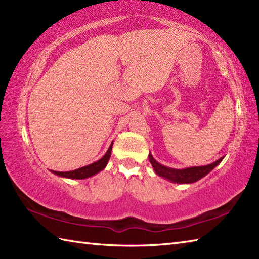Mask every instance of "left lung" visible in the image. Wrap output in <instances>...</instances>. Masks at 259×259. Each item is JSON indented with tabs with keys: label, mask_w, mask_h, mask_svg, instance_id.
<instances>
[{
	"label": "left lung",
	"mask_w": 259,
	"mask_h": 259,
	"mask_svg": "<svg viewBox=\"0 0 259 259\" xmlns=\"http://www.w3.org/2000/svg\"><path fill=\"white\" fill-rule=\"evenodd\" d=\"M223 159L224 157L218 159L217 161H214L210 164H207V166L190 167V168H185V169H174V168L162 166V164L157 162L155 160V158L152 157L151 153H149V161L152 164L155 172L158 176H160V177L177 184L196 183V181L201 179L202 177H205L206 175L210 172L214 167L218 166V164L222 162Z\"/></svg>",
	"instance_id": "1"
}]
</instances>
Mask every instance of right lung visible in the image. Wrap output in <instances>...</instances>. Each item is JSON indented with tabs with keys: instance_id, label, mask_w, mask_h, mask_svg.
Segmentation results:
<instances>
[{
	"instance_id": "add662e5",
	"label": "right lung",
	"mask_w": 259,
	"mask_h": 259,
	"mask_svg": "<svg viewBox=\"0 0 259 259\" xmlns=\"http://www.w3.org/2000/svg\"><path fill=\"white\" fill-rule=\"evenodd\" d=\"M113 144V142H112ZM112 144L110 145L108 151L106 152L100 160H98L96 162H93L91 164H88V166H84L79 169L72 170V171H53L52 172L57 176H60V177L63 178H70V179H84V178H89L91 176L96 175L98 172H100L101 170L106 168L107 163L110 159V156H111V150H112Z\"/></svg>"
}]
</instances>
